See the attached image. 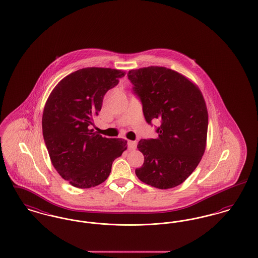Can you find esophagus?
<instances>
[{
    "instance_id": "34e87169",
    "label": "esophagus",
    "mask_w": 258,
    "mask_h": 258,
    "mask_svg": "<svg viewBox=\"0 0 258 258\" xmlns=\"http://www.w3.org/2000/svg\"><path fill=\"white\" fill-rule=\"evenodd\" d=\"M137 141L128 140V142H127V146H128V149H130V150H135V149H137Z\"/></svg>"
}]
</instances>
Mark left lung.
Here are the masks:
<instances>
[{"instance_id":"1","label":"left lung","mask_w":258,"mask_h":258,"mask_svg":"<svg viewBox=\"0 0 258 258\" xmlns=\"http://www.w3.org/2000/svg\"><path fill=\"white\" fill-rule=\"evenodd\" d=\"M127 77L146 121L161 122L157 138L138 142L144 163L136 174L159 189L176 187L195 170L206 150L209 116L204 96L186 77L166 67L131 70Z\"/></svg>"}]
</instances>
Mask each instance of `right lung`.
<instances>
[{
	"label": "right lung",
	"mask_w": 258,
	"mask_h": 258,
	"mask_svg": "<svg viewBox=\"0 0 258 258\" xmlns=\"http://www.w3.org/2000/svg\"><path fill=\"white\" fill-rule=\"evenodd\" d=\"M125 72L83 68L63 78L50 92L43 112V136L52 166L77 188L105 181L112 164L126 150V140L102 137L91 130L107 91Z\"/></svg>",
	"instance_id": "obj_1"
}]
</instances>
